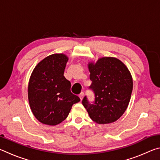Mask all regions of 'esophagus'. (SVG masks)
<instances>
[{
    "instance_id": "34e87169",
    "label": "esophagus",
    "mask_w": 160,
    "mask_h": 160,
    "mask_svg": "<svg viewBox=\"0 0 160 160\" xmlns=\"http://www.w3.org/2000/svg\"><path fill=\"white\" fill-rule=\"evenodd\" d=\"M83 97H84V92H81L80 94H79V97L81 101H82V99H83Z\"/></svg>"
}]
</instances>
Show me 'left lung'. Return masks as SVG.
Listing matches in <instances>:
<instances>
[{"label": "left lung", "mask_w": 160, "mask_h": 160, "mask_svg": "<svg viewBox=\"0 0 160 160\" xmlns=\"http://www.w3.org/2000/svg\"><path fill=\"white\" fill-rule=\"evenodd\" d=\"M94 103L90 104L85 97L84 107L90 117L99 124L115 122L128 106L132 90L131 72L122 61L114 57L99 58L96 63L89 62Z\"/></svg>", "instance_id": "left-lung-1"}]
</instances>
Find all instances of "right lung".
<instances>
[{
    "mask_svg": "<svg viewBox=\"0 0 160 160\" xmlns=\"http://www.w3.org/2000/svg\"><path fill=\"white\" fill-rule=\"evenodd\" d=\"M68 57L54 53L38 63L28 84L29 106L39 122L48 126L61 123L68 116L72 106L80 102L70 92V82L63 73Z\"/></svg>",
    "mask_w": 160,
    "mask_h": 160,
    "instance_id": "right-lung-1",
    "label": "right lung"
}]
</instances>
